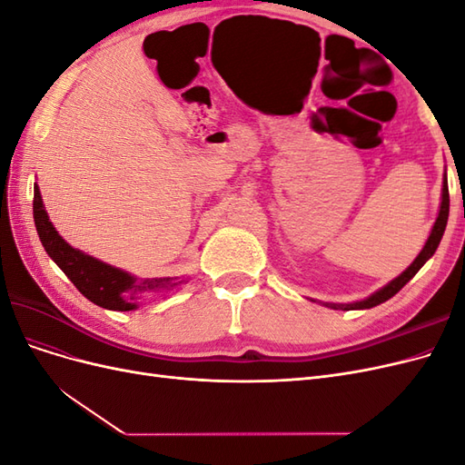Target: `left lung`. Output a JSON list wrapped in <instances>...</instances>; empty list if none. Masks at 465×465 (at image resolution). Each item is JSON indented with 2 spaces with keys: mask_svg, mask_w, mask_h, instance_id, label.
<instances>
[{
  "mask_svg": "<svg viewBox=\"0 0 465 465\" xmlns=\"http://www.w3.org/2000/svg\"><path fill=\"white\" fill-rule=\"evenodd\" d=\"M448 213H450V193H448V180H446V174H444V180H442V202H440L439 217H436L434 227H432V231H430V234L427 238V242H425L423 250L419 252V256L413 260V263L407 267V270L401 275H398L396 279L390 281L386 287L378 289L376 292H372L371 297H367L364 301L349 302V304H326V306L335 308V311H364V308H372L376 304H382L388 299H391L393 294H396L398 291H401V287L407 283V281L413 279V275L420 270V267L425 265V262L434 254L436 248H439V244L442 241L444 229H446V223H448Z\"/></svg>",
  "mask_w": 465,
  "mask_h": 465,
  "instance_id": "left-lung-1",
  "label": "left lung"
}]
</instances>
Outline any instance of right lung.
Instances as JSON below:
<instances>
[{"instance_id":"obj_1","label":"right lung","mask_w":465,"mask_h":465,"mask_svg":"<svg viewBox=\"0 0 465 465\" xmlns=\"http://www.w3.org/2000/svg\"><path fill=\"white\" fill-rule=\"evenodd\" d=\"M33 215L40 242L48 252V256L58 263L60 270L69 277V281L79 289L83 297H87L96 306L108 308V311L128 312L135 311L137 301L145 294L171 291L182 281L176 277H154L137 279L132 273L118 270V267L96 260L85 252L69 246L64 238L54 229V224L46 213L45 203L40 198V190L35 184Z\"/></svg>"}]
</instances>
